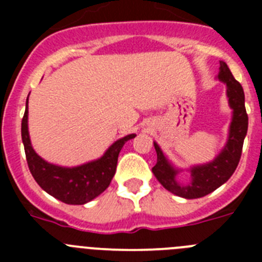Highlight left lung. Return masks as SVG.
Returning <instances> with one entry per match:
<instances>
[{"mask_svg":"<svg viewBox=\"0 0 262 262\" xmlns=\"http://www.w3.org/2000/svg\"><path fill=\"white\" fill-rule=\"evenodd\" d=\"M219 69L221 71L217 77L227 84V96H228L231 107L233 108L230 138L222 154L212 163L191 169V181L184 185L176 181L177 172L166 161L160 147L155 143V149L157 154V163L152 168L155 177L166 190L187 200L207 195L224 182L228 181V178L233 174L235 169L237 168V164L242 157L244 138L248 129V114L245 110L244 90L239 81L235 80L226 62L221 61Z\"/></svg>","mask_w":262,"mask_h":262,"instance_id":"obj_1","label":"left lung"}]
</instances>
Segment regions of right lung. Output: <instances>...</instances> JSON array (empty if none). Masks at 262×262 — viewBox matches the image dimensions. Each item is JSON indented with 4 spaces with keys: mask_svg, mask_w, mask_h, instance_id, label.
I'll list each match as a JSON object with an SVG mask.
<instances>
[{
    "mask_svg": "<svg viewBox=\"0 0 262 262\" xmlns=\"http://www.w3.org/2000/svg\"><path fill=\"white\" fill-rule=\"evenodd\" d=\"M27 102L29 98L26 101V111L22 118L20 131L27 165L39 186L48 194L68 205H84L103 193L115 174L120 149L127 140L135 138V134L119 139L108 148L101 159L96 161L76 168H61L52 165L38 156L31 147L27 129Z\"/></svg>",
    "mask_w": 262,
    "mask_h": 262,
    "instance_id": "1",
    "label": "right lung"
}]
</instances>
